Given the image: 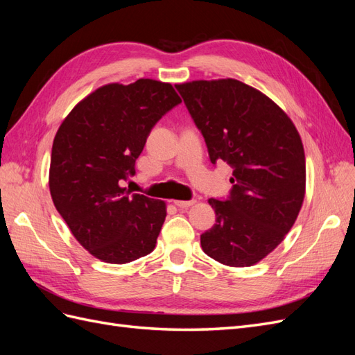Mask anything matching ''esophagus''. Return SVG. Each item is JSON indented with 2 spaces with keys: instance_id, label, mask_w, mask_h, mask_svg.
<instances>
[{
  "instance_id": "esophagus-1",
  "label": "esophagus",
  "mask_w": 355,
  "mask_h": 355,
  "mask_svg": "<svg viewBox=\"0 0 355 355\" xmlns=\"http://www.w3.org/2000/svg\"><path fill=\"white\" fill-rule=\"evenodd\" d=\"M175 204H176L178 207H180V209H187V207L192 206V204H196V200H189V201H182V200H178V201H175Z\"/></svg>"
}]
</instances>
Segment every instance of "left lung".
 I'll use <instances>...</instances> for the list:
<instances>
[{
    "mask_svg": "<svg viewBox=\"0 0 355 355\" xmlns=\"http://www.w3.org/2000/svg\"><path fill=\"white\" fill-rule=\"evenodd\" d=\"M213 164L234 168L228 198H210L216 223L201 247L228 266H252L280 244L305 197V153L287 114L239 80L176 84Z\"/></svg>",
    "mask_w": 355,
    "mask_h": 355,
    "instance_id": "1",
    "label": "left lung"
}]
</instances>
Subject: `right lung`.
Segmentation results:
<instances>
[{
  "label": "right lung",
  "instance_id": "right-lung-1",
  "mask_svg": "<svg viewBox=\"0 0 355 355\" xmlns=\"http://www.w3.org/2000/svg\"><path fill=\"white\" fill-rule=\"evenodd\" d=\"M182 101L173 85L149 78L106 84L60 124L51 148L49 187L77 241L108 263L154 250L166 202L130 196L123 185L159 118Z\"/></svg>",
  "mask_w": 355,
  "mask_h": 355
}]
</instances>
